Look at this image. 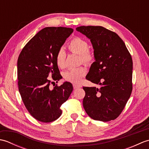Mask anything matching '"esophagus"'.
Listing matches in <instances>:
<instances>
[{
  "mask_svg": "<svg viewBox=\"0 0 149 149\" xmlns=\"http://www.w3.org/2000/svg\"><path fill=\"white\" fill-rule=\"evenodd\" d=\"M73 87H74V89H77V88H81L82 86L79 84H73Z\"/></svg>",
  "mask_w": 149,
  "mask_h": 149,
  "instance_id": "obj_1",
  "label": "esophagus"
}]
</instances>
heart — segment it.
Returning a JSON list of instances; mask_svg holds the SVG:
<instances>
[{"label":"heart","mask_w":149,"mask_h":149,"mask_svg":"<svg viewBox=\"0 0 149 149\" xmlns=\"http://www.w3.org/2000/svg\"><path fill=\"white\" fill-rule=\"evenodd\" d=\"M68 47L71 52L79 54L81 61L85 64H90L93 61L94 56L90 50H88L89 45L86 40L80 37H75L69 42ZM66 52L63 48H60L57 52L56 60L57 65L61 68L66 66ZM86 74V69L83 66L72 68L65 72V79L73 83H79L82 79Z\"/></svg>","instance_id":"b5f03b06"}]
</instances>
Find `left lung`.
Segmentation results:
<instances>
[{
  "label": "left lung",
  "mask_w": 149,
  "mask_h": 149,
  "mask_svg": "<svg viewBox=\"0 0 149 149\" xmlns=\"http://www.w3.org/2000/svg\"><path fill=\"white\" fill-rule=\"evenodd\" d=\"M76 31L92 44L95 62L86 79L100 87H83V107L91 118L115 120L122 113L132 90V60L116 33L102 26H81Z\"/></svg>",
  "instance_id": "8db88e82"
}]
</instances>
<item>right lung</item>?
Returning a JSON list of instances; mask_svg holds the SVG:
<instances>
[{
  "instance_id": "right-lung-1",
  "label": "right lung",
  "mask_w": 149,
  "mask_h": 149,
  "mask_svg": "<svg viewBox=\"0 0 149 149\" xmlns=\"http://www.w3.org/2000/svg\"><path fill=\"white\" fill-rule=\"evenodd\" d=\"M71 28L49 27L40 31L22 49L17 62L18 90L28 111L42 122H51L61 115L60 107L73 91L64 82L51 89L48 77L58 82L60 75L56 56L73 33Z\"/></svg>"
}]
</instances>
